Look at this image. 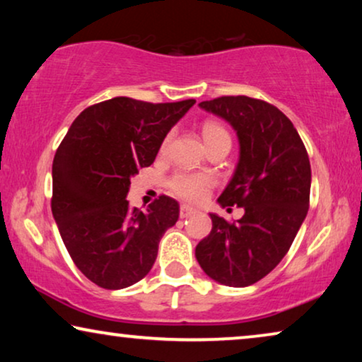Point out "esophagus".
Listing matches in <instances>:
<instances>
[{
  "mask_svg": "<svg viewBox=\"0 0 362 362\" xmlns=\"http://www.w3.org/2000/svg\"><path fill=\"white\" fill-rule=\"evenodd\" d=\"M196 209L189 204H181L180 206V216L181 217H189L191 214H194Z\"/></svg>",
  "mask_w": 362,
  "mask_h": 362,
  "instance_id": "obj_1",
  "label": "esophagus"
}]
</instances>
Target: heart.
Listing matches in <instances>:
<instances>
[{
	"label": "heart",
	"mask_w": 362,
	"mask_h": 362,
	"mask_svg": "<svg viewBox=\"0 0 362 362\" xmlns=\"http://www.w3.org/2000/svg\"><path fill=\"white\" fill-rule=\"evenodd\" d=\"M202 135H204V140L207 145L214 143L221 138H230L229 132L226 130L224 127L219 125L216 122H206L202 125ZM171 141V133L163 138L160 145V153H165L170 146ZM214 185V177L207 173H194V171H176L170 180H168V187L173 194L186 201H201L209 189Z\"/></svg>",
	"instance_id": "obj_1"
}]
</instances>
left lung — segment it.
Segmentation results:
<instances>
[{
    "instance_id": "left-lung-1",
    "label": "left lung",
    "mask_w": 362,
    "mask_h": 362,
    "mask_svg": "<svg viewBox=\"0 0 362 362\" xmlns=\"http://www.w3.org/2000/svg\"><path fill=\"white\" fill-rule=\"evenodd\" d=\"M199 107L229 122L239 136V163L217 201L245 214L237 222L211 214L212 230L196 245V259L212 280L249 286L280 264L305 221L310 158L290 118L269 102L226 95Z\"/></svg>"
}]
</instances>
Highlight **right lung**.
<instances>
[{
    "label": "right lung",
    "mask_w": 362,
    "mask_h": 362,
    "mask_svg": "<svg viewBox=\"0 0 362 362\" xmlns=\"http://www.w3.org/2000/svg\"><path fill=\"white\" fill-rule=\"evenodd\" d=\"M194 98L150 103L115 97L72 122L52 163L51 209L77 269L107 290L127 288L151 270L180 204L160 196L146 212L125 199L130 177L150 166L163 138Z\"/></svg>",
    "instance_id": "obj_1"
}]
</instances>
